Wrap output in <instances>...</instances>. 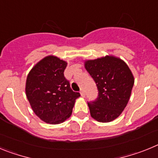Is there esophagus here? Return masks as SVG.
<instances>
[{
    "instance_id": "34e87169",
    "label": "esophagus",
    "mask_w": 158,
    "mask_h": 158,
    "mask_svg": "<svg viewBox=\"0 0 158 158\" xmlns=\"http://www.w3.org/2000/svg\"><path fill=\"white\" fill-rule=\"evenodd\" d=\"M80 93H81V96H85V91H84V89H81V92H80Z\"/></svg>"
}]
</instances>
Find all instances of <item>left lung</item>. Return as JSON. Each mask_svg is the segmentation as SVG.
I'll return each mask as SVG.
<instances>
[{
    "label": "left lung",
    "mask_w": 158,
    "mask_h": 158,
    "mask_svg": "<svg viewBox=\"0 0 158 158\" xmlns=\"http://www.w3.org/2000/svg\"><path fill=\"white\" fill-rule=\"evenodd\" d=\"M93 78L98 96L88 102L91 116L100 123L113 121L126 107L134 85V76L128 65L120 58L107 56L85 63Z\"/></svg>",
    "instance_id": "8db88e82"
}]
</instances>
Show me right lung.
<instances>
[{
    "label": "right lung",
    "instance_id": "obj_1",
    "mask_svg": "<svg viewBox=\"0 0 158 158\" xmlns=\"http://www.w3.org/2000/svg\"><path fill=\"white\" fill-rule=\"evenodd\" d=\"M66 65V62L50 55L38 62L27 75V98L35 115L47 123L58 124L67 119L81 96L73 91L64 76Z\"/></svg>",
    "mask_w": 158,
    "mask_h": 158
}]
</instances>
